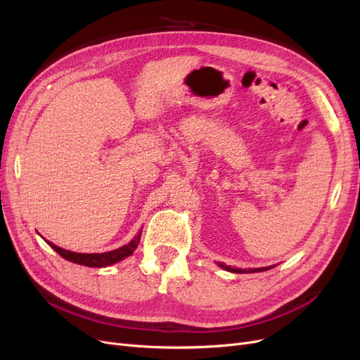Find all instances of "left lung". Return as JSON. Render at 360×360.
Wrapping results in <instances>:
<instances>
[{
    "label": "left lung",
    "instance_id": "obj_1",
    "mask_svg": "<svg viewBox=\"0 0 360 360\" xmlns=\"http://www.w3.org/2000/svg\"><path fill=\"white\" fill-rule=\"evenodd\" d=\"M217 264H219V267H222L228 271H233V274H255V271H264V270H269V269L274 267V266H270V267H261V269H233V267L225 266L222 263H217Z\"/></svg>",
    "mask_w": 360,
    "mask_h": 360
}]
</instances>
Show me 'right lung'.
Instances as JSON below:
<instances>
[{
  "instance_id": "add662e5",
  "label": "right lung",
  "mask_w": 360,
  "mask_h": 360,
  "mask_svg": "<svg viewBox=\"0 0 360 360\" xmlns=\"http://www.w3.org/2000/svg\"><path fill=\"white\" fill-rule=\"evenodd\" d=\"M141 240V231L138 233V236L130 240L127 245L110 250V252H102V254H78V252H72V250H66L57 245H53L48 240H45L57 254H60L64 259L72 261L75 264H81V266H86V267H106L118 263L124 258H127L129 255L134 254V250L138 248V243Z\"/></svg>"
}]
</instances>
